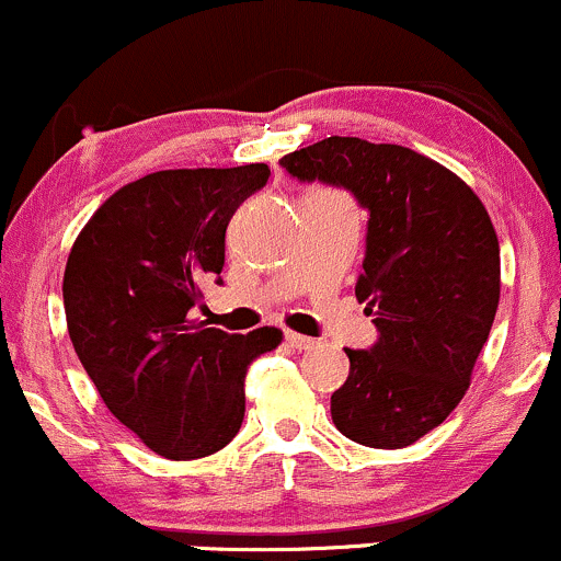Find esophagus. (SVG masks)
Returning <instances> with one entry per match:
<instances>
[{"label":"esophagus","instance_id":"1","mask_svg":"<svg viewBox=\"0 0 561 561\" xmlns=\"http://www.w3.org/2000/svg\"><path fill=\"white\" fill-rule=\"evenodd\" d=\"M286 343L294 345V348H299V351H310L319 345L313 337H308V334H299V332H286Z\"/></svg>","mask_w":561,"mask_h":561}]
</instances>
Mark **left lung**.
I'll return each mask as SVG.
<instances>
[{
  "label": "left lung",
  "instance_id": "obj_1",
  "mask_svg": "<svg viewBox=\"0 0 561 561\" xmlns=\"http://www.w3.org/2000/svg\"><path fill=\"white\" fill-rule=\"evenodd\" d=\"M299 183L354 194L367 210L356 299L378 340L345 348L332 421L348 440L405 448L440 426L470 386L500 305V242L483 202L437 161L389 142L327 137L283 156Z\"/></svg>",
  "mask_w": 561,
  "mask_h": 561
}]
</instances>
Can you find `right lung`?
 Here are the masks:
<instances>
[{
	"label": "right lung",
	"instance_id": "add662e5",
	"mask_svg": "<svg viewBox=\"0 0 561 561\" xmlns=\"http://www.w3.org/2000/svg\"><path fill=\"white\" fill-rule=\"evenodd\" d=\"M267 164L161 170L118 188L69 251V340L105 405L167 459L221 451L245 415V373L280 343L188 321L221 280L234 210L267 186Z\"/></svg>",
	"mask_w": 561,
	"mask_h": 561
}]
</instances>
